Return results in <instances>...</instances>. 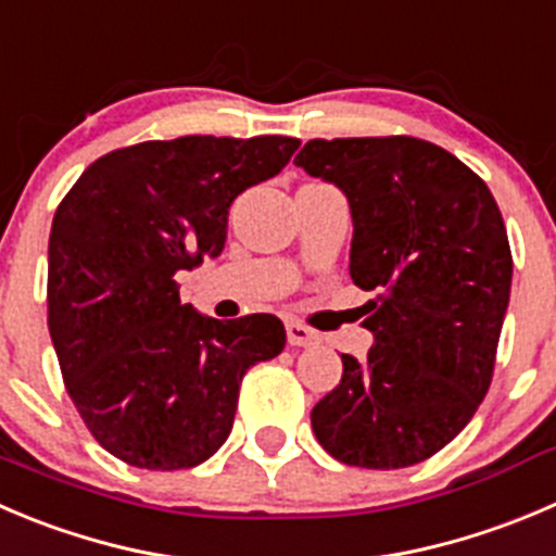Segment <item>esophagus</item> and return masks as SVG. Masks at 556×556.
<instances>
[{
	"mask_svg": "<svg viewBox=\"0 0 556 556\" xmlns=\"http://www.w3.org/2000/svg\"><path fill=\"white\" fill-rule=\"evenodd\" d=\"M287 338L292 346H314V343H319V332L305 327L303 321H287Z\"/></svg>",
	"mask_w": 556,
	"mask_h": 556,
	"instance_id": "34e87169",
	"label": "esophagus"
}]
</instances>
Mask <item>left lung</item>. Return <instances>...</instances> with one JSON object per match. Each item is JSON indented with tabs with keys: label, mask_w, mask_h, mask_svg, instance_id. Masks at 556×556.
<instances>
[{
	"label": "left lung",
	"mask_w": 556,
	"mask_h": 556,
	"mask_svg": "<svg viewBox=\"0 0 556 556\" xmlns=\"http://www.w3.org/2000/svg\"><path fill=\"white\" fill-rule=\"evenodd\" d=\"M343 190L349 275L366 292V361L311 412L319 445L349 467L401 469L442 451L489 393L510 300L500 207L456 155L412 136L314 139L294 157Z\"/></svg>",
	"instance_id": "8db88e82"
}]
</instances>
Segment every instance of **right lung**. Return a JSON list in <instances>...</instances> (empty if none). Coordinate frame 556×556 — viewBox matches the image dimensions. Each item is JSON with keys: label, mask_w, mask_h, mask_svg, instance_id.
<instances>
[{"label": "right lung", "mask_w": 556, "mask_h": 556, "mask_svg": "<svg viewBox=\"0 0 556 556\" xmlns=\"http://www.w3.org/2000/svg\"><path fill=\"white\" fill-rule=\"evenodd\" d=\"M298 139L182 136L114 150L78 177L49 237V332L94 440L139 469L207 462L240 382L287 346L273 314L220 321L179 303L177 275L220 256L237 195Z\"/></svg>", "instance_id": "1"}]
</instances>
